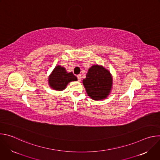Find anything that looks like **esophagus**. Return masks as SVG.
Masks as SVG:
<instances>
[{"label": "esophagus", "instance_id": "1", "mask_svg": "<svg viewBox=\"0 0 160 160\" xmlns=\"http://www.w3.org/2000/svg\"><path fill=\"white\" fill-rule=\"evenodd\" d=\"M77 77L78 80V81H80V80H81V78H82V76H81V75H78Z\"/></svg>", "mask_w": 160, "mask_h": 160}]
</instances>
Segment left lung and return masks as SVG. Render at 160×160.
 Listing matches in <instances>:
<instances>
[{"instance_id": "obj_1", "label": "left lung", "mask_w": 160, "mask_h": 160, "mask_svg": "<svg viewBox=\"0 0 160 160\" xmlns=\"http://www.w3.org/2000/svg\"><path fill=\"white\" fill-rule=\"evenodd\" d=\"M83 83L88 96L94 100H101L109 95L112 81L110 73L104 68L94 65L88 70Z\"/></svg>"}]
</instances>
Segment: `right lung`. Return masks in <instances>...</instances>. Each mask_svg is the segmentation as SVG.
<instances>
[{
	"label": "right lung",
	"instance_id": "add662e5",
	"mask_svg": "<svg viewBox=\"0 0 160 160\" xmlns=\"http://www.w3.org/2000/svg\"><path fill=\"white\" fill-rule=\"evenodd\" d=\"M77 80V77H75L72 72L67 73L65 68L61 66L55 67L49 78L50 86L57 90H64L68 83Z\"/></svg>",
	"mask_w": 160,
	"mask_h": 160
}]
</instances>
